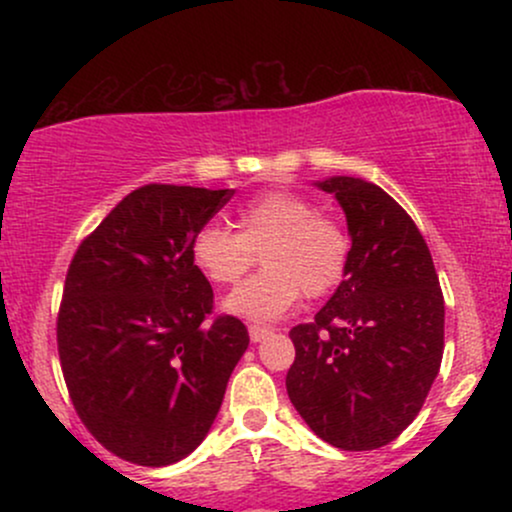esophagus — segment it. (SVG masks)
I'll return each instance as SVG.
<instances>
[{
    "mask_svg": "<svg viewBox=\"0 0 512 512\" xmlns=\"http://www.w3.org/2000/svg\"><path fill=\"white\" fill-rule=\"evenodd\" d=\"M248 332H250L252 342H262V339L267 337V334H272L274 330H272V327H264V325H250Z\"/></svg>",
    "mask_w": 512,
    "mask_h": 512,
    "instance_id": "34e87169",
    "label": "esophagus"
}]
</instances>
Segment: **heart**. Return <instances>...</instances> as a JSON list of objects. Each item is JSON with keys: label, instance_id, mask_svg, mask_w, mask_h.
<instances>
[{"label": "heart", "instance_id": "obj_1", "mask_svg": "<svg viewBox=\"0 0 512 512\" xmlns=\"http://www.w3.org/2000/svg\"><path fill=\"white\" fill-rule=\"evenodd\" d=\"M236 231L207 223L192 238V260L216 286L236 284L257 255L264 272L240 284L226 298L231 313L248 320H274L289 313L301 293L327 296L342 281L349 262V238L337 221L317 214L296 192H267L245 202Z\"/></svg>", "mask_w": 512, "mask_h": 512}]
</instances>
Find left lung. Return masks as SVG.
I'll use <instances>...</instances> for the list:
<instances>
[{
  "label": "left lung",
  "instance_id": "8db88e82",
  "mask_svg": "<svg viewBox=\"0 0 512 512\" xmlns=\"http://www.w3.org/2000/svg\"><path fill=\"white\" fill-rule=\"evenodd\" d=\"M351 233L344 281L313 322L289 332L286 390L315 436L342 450L392 443L416 419L445 346V301L431 250L383 187L320 182Z\"/></svg>",
  "mask_w": 512,
  "mask_h": 512
}]
</instances>
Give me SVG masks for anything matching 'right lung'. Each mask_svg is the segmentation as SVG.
I'll return each mask as SVG.
<instances>
[{"instance_id":"1","label":"right lung","mask_w":512,"mask_h":512,"mask_svg":"<svg viewBox=\"0 0 512 512\" xmlns=\"http://www.w3.org/2000/svg\"><path fill=\"white\" fill-rule=\"evenodd\" d=\"M236 190L151 185L129 192L76 248L57 313L69 399L122 460L166 467L202 443L248 327L214 315L192 238Z\"/></svg>"}]
</instances>
